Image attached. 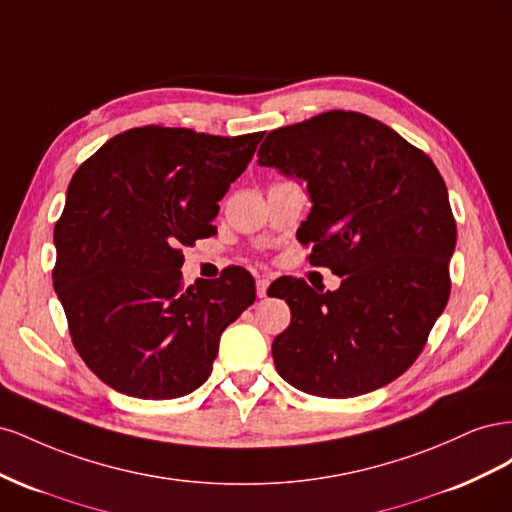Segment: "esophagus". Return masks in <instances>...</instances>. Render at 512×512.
Instances as JSON below:
<instances>
[{"label":"esophagus","instance_id":"obj_1","mask_svg":"<svg viewBox=\"0 0 512 512\" xmlns=\"http://www.w3.org/2000/svg\"><path fill=\"white\" fill-rule=\"evenodd\" d=\"M269 277H258L256 280V294L258 297L262 299V297H267V288H269Z\"/></svg>","mask_w":512,"mask_h":512}]
</instances>
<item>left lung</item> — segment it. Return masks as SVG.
Instances as JSON below:
<instances>
[{
	"instance_id": "obj_1",
	"label": "left lung",
	"mask_w": 512,
	"mask_h": 512,
	"mask_svg": "<svg viewBox=\"0 0 512 512\" xmlns=\"http://www.w3.org/2000/svg\"><path fill=\"white\" fill-rule=\"evenodd\" d=\"M258 164L307 183L301 243H312V265L342 277L333 292L286 280L290 324L271 348L277 374L331 399L393 382L425 348L451 294L457 226L436 164L352 111L269 132Z\"/></svg>"
}]
</instances>
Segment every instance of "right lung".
I'll return each instance as SVG.
<instances>
[{
  "mask_svg": "<svg viewBox=\"0 0 512 512\" xmlns=\"http://www.w3.org/2000/svg\"><path fill=\"white\" fill-rule=\"evenodd\" d=\"M262 136L132 128L74 173L53 286L76 352L111 389L175 399L211 376L222 331L256 299L254 277L235 267L183 286L181 247L213 235L218 200Z\"/></svg>",
  "mask_w": 512,
  "mask_h": 512,
  "instance_id": "right-lung-1",
  "label": "right lung"
}]
</instances>
